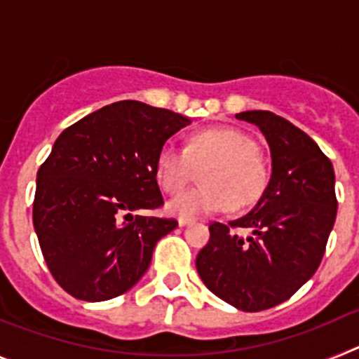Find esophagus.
Returning a JSON list of instances; mask_svg holds the SVG:
<instances>
[{"mask_svg": "<svg viewBox=\"0 0 359 359\" xmlns=\"http://www.w3.org/2000/svg\"><path fill=\"white\" fill-rule=\"evenodd\" d=\"M177 223H180V226H187V224L194 223V219H192V217H185V215H182V217L177 219Z\"/></svg>", "mask_w": 359, "mask_h": 359, "instance_id": "obj_1", "label": "esophagus"}]
</instances>
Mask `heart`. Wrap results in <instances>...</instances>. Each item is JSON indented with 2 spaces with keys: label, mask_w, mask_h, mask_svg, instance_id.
<instances>
[{
  "label": "heart",
  "mask_w": 359,
  "mask_h": 359,
  "mask_svg": "<svg viewBox=\"0 0 359 359\" xmlns=\"http://www.w3.org/2000/svg\"><path fill=\"white\" fill-rule=\"evenodd\" d=\"M207 164L201 174L205 185L176 196L169 203L172 214H214L231 205L248 208L266 194L269 172L259 158V144L231 128L196 133L185 149L163 145L156 158L158 182L167 194H177Z\"/></svg>",
  "instance_id": "1"
}]
</instances>
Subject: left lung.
Segmentation results:
<instances>
[{"instance_id": "left-lung-1", "label": "left lung", "mask_w": 359, "mask_h": 359, "mask_svg": "<svg viewBox=\"0 0 359 359\" xmlns=\"http://www.w3.org/2000/svg\"><path fill=\"white\" fill-rule=\"evenodd\" d=\"M271 151L266 194L244 217L212 223L210 241L196 257L205 286L246 313L286 302L318 269L334 226V169L313 138L271 111H244ZM239 227L252 236H236Z\"/></svg>"}]
</instances>
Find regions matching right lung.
I'll list each match as a JSON object with an SVG mask.
<instances>
[{"instance_id":"add662e5","label":"right lung","mask_w":359,"mask_h":359,"mask_svg":"<svg viewBox=\"0 0 359 359\" xmlns=\"http://www.w3.org/2000/svg\"><path fill=\"white\" fill-rule=\"evenodd\" d=\"M190 120L138 100L66 128L37 170L32 219L50 273L66 293L102 302L144 277L176 219L131 215L163 207L158 152Z\"/></svg>"}]
</instances>
